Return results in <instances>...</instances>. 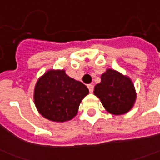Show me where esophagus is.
Returning <instances> with one entry per match:
<instances>
[{"label":"esophagus","mask_w":160,"mask_h":160,"mask_svg":"<svg viewBox=\"0 0 160 160\" xmlns=\"http://www.w3.org/2000/svg\"><path fill=\"white\" fill-rule=\"evenodd\" d=\"M87 86H88V89H89L90 92H91V93H92V92H93V91H94V86H93V84H88Z\"/></svg>","instance_id":"esophagus-1"}]
</instances>
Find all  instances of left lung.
<instances>
[{
    "instance_id": "1",
    "label": "left lung",
    "mask_w": 160,
    "mask_h": 160,
    "mask_svg": "<svg viewBox=\"0 0 160 160\" xmlns=\"http://www.w3.org/2000/svg\"><path fill=\"white\" fill-rule=\"evenodd\" d=\"M94 94L100 99L104 109L113 115L128 112L137 97L130 78L112 69H108L101 76V82L95 86Z\"/></svg>"
}]
</instances>
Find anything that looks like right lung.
<instances>
[{
  "instance_id": "right-lung-1",
  "label": "right lung",
  "mask_w": 160,
  "mask_h": 160,
  "mask_svg": "<svg viewBox=\"0 0 160 160\" xmlns=\"http://www.w3.org/2000/svg\"><path fill=\"white\" fill-rule=\"evenodd\" d=\"M89 90L82 82L66 75L63 69H49L36 82L35 104L41 115L54 122H65L78 114Z\"/></svg>"
}]
</instances>
